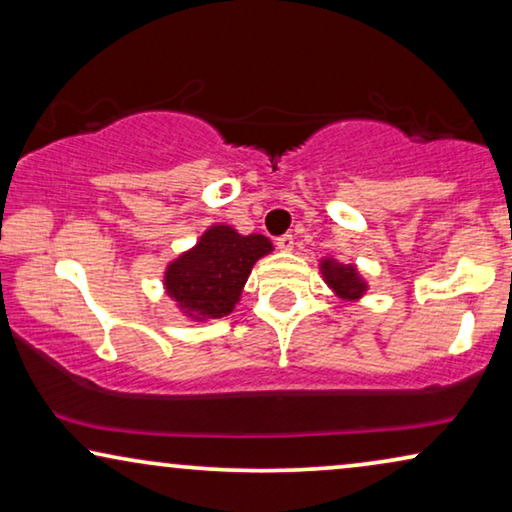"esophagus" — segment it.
I'll use <instances>...</instances> for the list:
<instances>
[{"mask_svg": "<svg viewBox=\"0 0 512 512\" xmlns=\"http://www.w3.org/2000/svg\"><path fill=\"white\" fill-rule=\"evenodd\" d=\"M277 249L279 251H291L293 249V235H282V237H277Z\"/></svg>", "mask_w": 512, "mask_h": 512, "instance_id": "esophagus-1", "label": "esophagus"}]
</instances>
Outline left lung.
<instances>
[{
	"instance_id": "8db88e82",
	"label": "left lung",
	"mask_w": 512,
	"mask_h": 512,
	"mask_svg": "<svg viewBox=\"0 0 512 512\" xmlns=\"http://www.w3.org/2000/svg\"><path fill=\"white\" fill-rule=\"evenodd\" d=\"M319 270L324 282L335 296L342 300H361L368 291L366 277L361 275L354 263H340L333 256H324L319 261Z\"/></svg>"
}]
</instances>
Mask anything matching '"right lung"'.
Instances as JSON below:
<instances>
[{"label": "right lung", "mask_w": 512, "mask_h": 512, "mask_svg": "<svg viewBox=\"0 0 512 512\" xmlns=\"http://www.w3.org/2000/svg\"><path fill=\"white\" fill-rule=\"evenodd\" d=\"M272 249L265 235H242L228 223H214L165 265V293L191 321L228 317L240 303L251 268Z\"/></svg>", "instance_id": "add662e5"}]
</instances>
